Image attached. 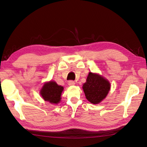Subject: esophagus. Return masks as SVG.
<instances>
[{
  "mask_svg": "<svg viewBox=\"0 0 147 147\" xmlns=\"http://www.w3.org/2000/svg\"><path fill=\"white\" fill-rule=\"evenodd\" d=\"M68 84L69 86H74L75 84H76V83H75L74 80H69Z\"/></svg>",
  "mask_w": 147,
  "mask_h": 147,
  "instance_id": "1",
  "label": "esophagus"
}]
</instances>
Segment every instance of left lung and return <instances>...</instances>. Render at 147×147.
Returning a JSON list of instances; mask_svg holds the SVG:
<instances>
[{"label":"left lung","mask_w":147,"mask_h":147,"mask_svg":"<svg viewBox=\"0 0 147 147\" xmlns=\"http://www.w3.org/2000/svg\"><path fill=\"white\" fill-rule=\"evenodd\" d=\"M82 88L87 100L91 103L97 104L107 96L110 84L103 77L89 72Z\"/></svg>","instance_id":"obj_1"}]
</instances>
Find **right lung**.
<instances>
[{"mask_svg": "<svg viewBox=\"0 0 147 147\" xmlns=\"http://www.w3.org/2000/svg\"><path fill=\"white\" fill-rule=\"evenodd\" d=\"M63 90V87L58 86L55 81H51L44 85L40 91V94L45 101L56 104L60 101Z\"/></svg>", "mask_w": 147, "mask_h": 147, "instance_id": "right-lung-1", "label": "right lung"}]
</instances>
